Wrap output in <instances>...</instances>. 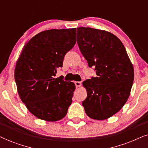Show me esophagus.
<instances>
[{"instance_id": "obj_1", "label": "esophagus", "mask_w": 148, "mask_h": 148, "mask_svg": "<svg viewBox=\"0 0 148 148\" xmlns=\"http://www.w3.org/2000/svg\"><path fill=\"white\" fill-rule=\"evenodd\" d=\"M74 84L75 85L76 88H79V87L82 86V83L80 82H75Z\"/></svg>"}]
</instances>
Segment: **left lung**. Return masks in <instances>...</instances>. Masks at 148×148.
<instances>
[{
	"instance_id": "1",
	"label": "left lung",
	"mask_w": 148,
	"mask_h": 148,
	"mask_svg": "<svg viewBox=\"0 0 148 148\" xmlns=\"http://www.w3.org/2000/svg\"><path fill=\"white\" fill-rule=\"evenodd\" d=\"M77 42L89 67L96 76L83 82L87 98L82 102L86 114L104 120L116 114L130 95L134 71L126 49L116 36L90 27L77 29Z\"/></svg>"
}]
</instances>
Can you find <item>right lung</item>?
I'll list each match as a JSON object with an SVG mask.
<instances>
[{
	"label": "right lung",
	"instance_id": "add662e5",
	"mask_svg": "<svg viewBox=\"0 0 148 148\" xmlns=\"http://www.w3.org/2000/svg\"><path fill=\"white\" fill-rule=\"evenodd\" d=\"M76 28L52 29L34 36L24 46L15 70L20 98L37 118L56 121L66 116L75 89L63 77L54 78L64 56L76 43Z\"/></svg>",
	"mask_w": 148,
	"mask_h": 148
}]
</instances>
